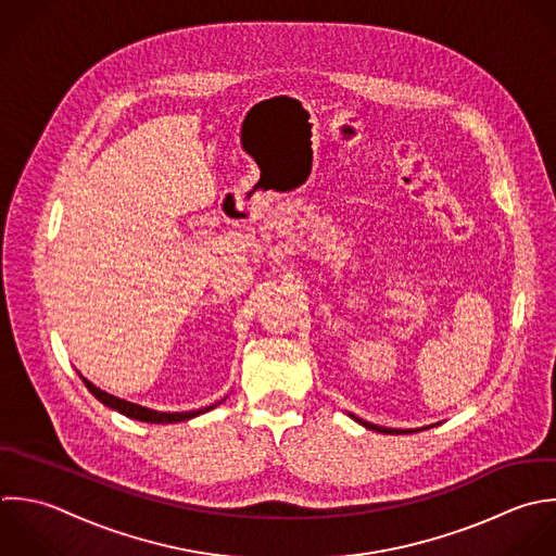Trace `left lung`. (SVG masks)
Masks as SVG:
<instances>
[{
    "label": "left lung",
    "mask_w": 556,
    "mask_h": 556,
    "mask_svg": "<svg viewBox=\"0 0 556 556\" xmlns=\"http://www.w3.org/2000/svg\"><path fill=\"white\" fill-rule=\"evenodd\" d=\"M355 422H359L362 427H366V429H370V431H377V433H388V435H403V433H418V431H427V429H433V427H438V425H431V427H422V429H386V427H379V425H372V422H366V420H362V418H357V416H353V414H349Z\"/></svg>",
    "instance_id": "obj_1"
}]
</instances>
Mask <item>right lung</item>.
Returning a JSON list of instances; mask_svg holds the SVG:
<instances>
[{
	"label": "right lung",
	"instance_id": "1",
	"mask_svg": "<svg viewBox=\"0 0 556 556\" xmlns=\"http://www.w3.org/2000/svg\"><path fill=\"white\" fill-rule=\"evenodd\" d=\"M79 377H81V375H79ZM81 381H84V386L88 388V392H90L99 403H103L105 407H110V409H114V412H118V414H123V416H127V418H131V420L151 422V425L186 422V420H192V418H197V416H201V414L212 412L214 407H218V405L225 401V399H223L220 403L210 405V407H205V409H197V412H177V414H168V412H155V409H149V407H142V405H136V403L123 401V399H118V396H112V394H108V392L99 390L97 386H92L86 377H81Z\"/></svg>",
	"mask_w": 556,
	"mask_h": 556
}]
</instances>
